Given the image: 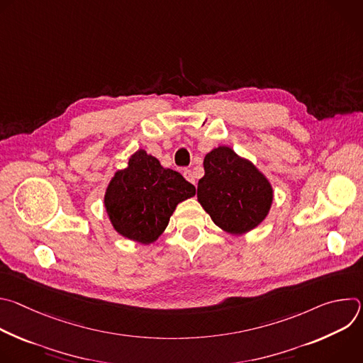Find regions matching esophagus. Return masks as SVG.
<instances>
[{"label": "esophagus", "mask_w": 363, "mask_h": 363, "mask_svg": "<svg viewBox=\"0 0 363 363\" xmlns=\"http://www.w3.org/2000/svg\"><path fill=\"white\" fill-rule=\"evenodd\" d=\"M184 177H185V179L186 181H189L191 184H194L195 185V177H194V174H192V171L191 169H184Z\"/></svg>", "instance_id": "34e87169"}]
</instances>
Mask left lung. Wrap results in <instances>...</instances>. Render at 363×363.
Instances as JSON below:
<instances>
[{"instance_id":"obj_1","label":"left lung","mask_w":363,"mask_h":363,"mask_svg":"<svg viewBox=\"0 0 363 363\" xmlns=\"http://www.w3.org/2000/svg\"><path fill=\"white\" fill-rule=\"evenodd\" d=\"M203 171L196 196L221 230L241 235L267 217L273 188L252 162L228 146H218L205 155Z\"/></svg>"}]
</instances>
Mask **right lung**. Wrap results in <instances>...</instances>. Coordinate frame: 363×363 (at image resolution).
Returning a JSON list of instances; mask_svg holds the SVG:
<instances>
[{"label":"right lung","mask_w":363,"mask_h":363,"mask_svg":"<svg viewBox=\"0 0 363 363\" xmlns=\"http://www.w3.org/2000/svg\"><path fill=\"white\" fill-rule=\"evenodd\" d=\"M194 195L195 186L179 172L139 149L109 182L105 208L121 235L150 244L165 231L177 205Z\"/></svg>","instance_id":"obj_1"}]
</instances>
